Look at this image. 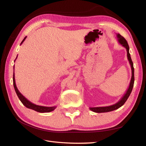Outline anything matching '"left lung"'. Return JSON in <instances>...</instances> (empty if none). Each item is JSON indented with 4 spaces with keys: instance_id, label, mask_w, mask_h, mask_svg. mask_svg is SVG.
Wrapping results in <instances>:
<instances>
[{
    "instance_id": "left-lung-1",
    "label": "left lung",
    "mask_w": 146,
    "mask_h": 146,
    "mask_svg": "<svg viewBox=\"0 0 146 146\" xmlns=\"http://www.w3.org/2000/svg\"><path fill=\"white\" fill-rule=\"evenodd\" d=\"M117 38L118 41L120 43V44L122 45L123 47H124L126 50H127V59L129 61L130 65H131V70H132V77L131 80V82H130V84L129 87L127 90L125 94L123 95V97L121 98L120 100L117 102V103L113 105H110V106H107V107H90V110L94 111V112L97 113H104V112H108V111H111L115 110H117L118 108L122 107V105L125 104V102L127 100L129 97L131 95L133 86H134V65H133V62L131 60V54L129 53V46L127 42L125 40V39L123 38V36H121L120 34H117Z\"/></svg>"
}]
</instances>
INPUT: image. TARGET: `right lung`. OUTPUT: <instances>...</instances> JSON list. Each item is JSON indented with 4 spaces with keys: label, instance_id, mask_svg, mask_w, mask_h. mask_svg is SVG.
Segmentation results:
<instances>
[{
    "label": "right lung",
    "instance_id": "obj_1",
    "mask_svg": "<svg viewBox=\"0 0 146 146\" xmlns=\"http://www.w3.org/2000/svg\"><path fill=\"white\" fill-rule=\"evenodd\" d=\"M27 38V36H26L25 38H24V39L23 40V41L21 42V44H22L23 43V42ZM17 58V56L15 60H16ZM15 60H14V61H15ZM13 85H14V87L15 89V91L16 92V94L17 95V97L19 98V100H21V102L23 103V104L26 107L30 108V109H32L35 110L36 111H38V112H41V113H44V112H50V111H53L56 107H44V106H40V105H36L35 104L32 103L31 102H30L29 100H27V99L24 97V96L21 94V93L19 91V90L17 89L16 85H15V75H14V74H13Z\"/></svg>",
    "mask_w": 146,
    "mask_h": 146
}]
</instances>
